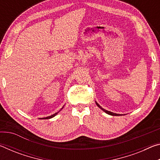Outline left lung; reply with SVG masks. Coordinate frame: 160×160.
Masks as SVG:
<instances>
[{
	"label": "left lung",
	"mask_w": 160,
	"mask_h": 160,
	"mask_svg": "<svg viewBox=\"0 0 160 160\" xmlns=\"http://www.w3.org/2000/svg\"><path fill=\"white\" fill-rule=\"evenodd\" d=\"M96 102V104L97 105V107H98L99 108H100V109H101L102 111H104V112L106 113H107V114H109V115H111V116H120V114H118V113H113V112H109V111H107V110H106V109H103V108L100 106V105L98 104V103H97V102Z\"/></svg>",
	"instance_id": "1"
}]
</instances>
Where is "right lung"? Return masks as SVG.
<instances>
[{
    "instance_id": "add662e5",
    "label": "right lung",
    "mask_w": 160,
    "mask_h": 160,
    "mask_svg": "<svg viewBox=\"0 0 160 160\" xmlns=\"http://www.w3.org/2000/svg\"><path fill=\"white\" fill-rule=\"evenodd\" d=\"M63 107H64V106H63ZM63 107H62V109H63ZM61 110H60V111H61ZM60 111H59V112H60ZM58 112H57V113H53V115H51V116H47V117H45V118H42L41 119H49V118H51L54 117V116H55L57 115V113H58Z\"/></svg>"
}]
</instances>
